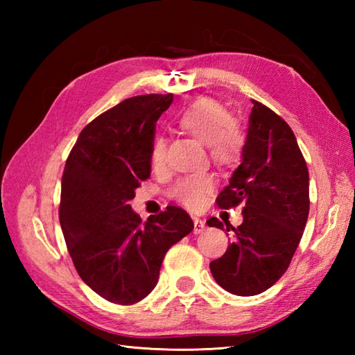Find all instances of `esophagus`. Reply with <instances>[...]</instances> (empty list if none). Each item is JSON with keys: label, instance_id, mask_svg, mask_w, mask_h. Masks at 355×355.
Listing matches in <instances>:
<instances>
[{"label": "esophagus", "instance_id": "esophagus-1", "mask_svg": "<svg viewBox=\"0 0 355 355\" xmlns=\"http://www.w3.org/2000/svg\"><path fill=\"white\" fill-rule=\"evenodd\" d=\"M206 229V224L202 220H200V218H193V233L195 235H200V233H202V230Z\"/></svg>", "mask_w": 355, "mask_h": 355}]
</instances>
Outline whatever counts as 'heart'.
I'll use <instances>...</instances> for the list:
<instances>
[{
    "instance_id": "heart-1",
    "label": "heart",
    "mask_w": 355,
    "mask_h": 355,
    "mask_svg": "<svg viewBox=\"0 0 355 355\" xmlns=\"http://www.w3.org/2000/svg\"><path fill=\"white\" fill-rule=\"evenodd\" d=\"M177 123L187 134L201 143H206L209 155L216 164L238 162L243 150L244 137L229 111L212 99H198L186 107L177 117ZM166 140L155 135L150 143L149 162L153 168L164 163ZM215 182L209 173H195L180 178L171 189V197L189 209H200L214 191Z\"/></svg>"
}]
</instances>
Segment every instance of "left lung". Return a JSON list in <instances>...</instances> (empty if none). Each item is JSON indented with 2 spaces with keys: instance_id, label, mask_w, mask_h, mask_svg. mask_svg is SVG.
Returning a JSON list of instances; mask_svg holds the SVG:
<instances>
[{
  "instance_id": "obj_1",
  "label": "left lung",
  "mask_w": 355,
  "mask_h": 355,
  "mask_svg": "<svg viewBox=\"0 0 355 355\" xmlns=\"http://www.w3.org/2000/svg\"><path fill=\"white\" fill-rule=\"evenodd\" d=\"M248 117L241 164L216 202H243L244 221L235 229L218 218L209 227L233 232L227 250L210 262L218 285L236 296H256L288 268L310 212V175L291 128L256 101Z\"/></svg>"
}]
</instances>
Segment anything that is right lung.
<instances>
[{
    "label": "right lung",
    "instance_id": "right-lung-1",
    "mask_svg": "<svg viewBox=\"0 0 355 355\" xmlns=\"http://www.w3.org/2000/svg\"><path fill=\"white\" fill-rule=\"evenodd\" d=\"M172 101L146 94L120 102L82 130L67 158L59 206L67 248L82 281L112 304L145 299L166 252L193 230L177 206L141 223L130 205L150 175L155 122Z\"/></svg>",
    "mask_w": 355,
    "mask_h": 355
}]
</instances>
